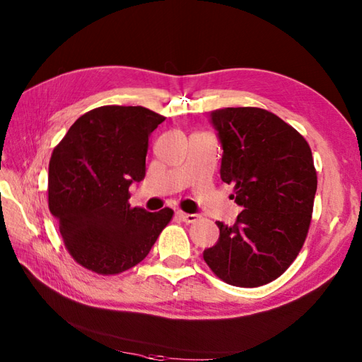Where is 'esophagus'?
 Returning <instances> with one entry per match:
<instances>
[{
  "label": "esophagus",
  "mask_w": 362,
  "mask_h": 362,
  "mask_svg": "<svg viewBox=\"0 0 362 362\" xmlns=\"http://www.w3.org/2000/svg\"><path fill=\"white\" fill-rule=\"evenodd\" d=\"M177 216H179V219L185 222V224H193V222L197 221V214H189V213H185V211H177Z\"/></svg>",
  "instance_id": "obj_1"
}]
</instances>
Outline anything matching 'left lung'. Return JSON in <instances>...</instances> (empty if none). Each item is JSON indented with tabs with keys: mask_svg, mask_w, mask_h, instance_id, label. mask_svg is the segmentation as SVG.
Instances as JSON below:
<instances>
[{
	"mask_svg": "<svg viewBox=\"0 0 362 362\" xmlns=\"http://www.w3.org/2000/svg\"><path fill=\"white\" fill-rule=\"evenodd\" d=\"M222 143L221 179L243 206L233 226L216 222L219 240L204 250L213 274L232 286L271 283L294 263L308 235L317 173L308 141L258 107L214 110Z\"/></svg>",
	"mask_w": 362,
	"mask_h": 362,
	"instance_id": "left-lung-1",
	"label": "left lung"
}]
</instances>
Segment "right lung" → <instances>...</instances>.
I'll return each instance as SVG.
<instances>
[{
	"label": "right lung",
	"mask_w": 362,
	"mask_h": 362,
	"mask_svg": "<svg viewBox=\"0 0 362 362\" xmlns=\"http://www.w3.org/2000/svg\"><path fill=\"white\" fill-rule=\"evenodd\" d=\"M165 117L144 107L103 105L83 113L49 160L48 205L65 249L99 275H117L148 257L173 219L163 209H132L129 187L146 174L149 135Z\"/></svg>",
	"instance_id": "obj_1"
}]
</instances>
